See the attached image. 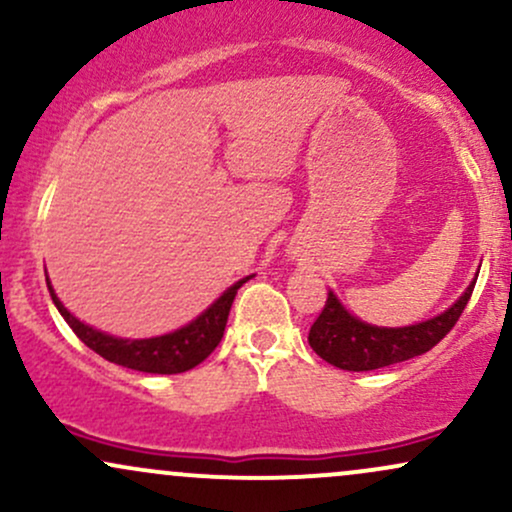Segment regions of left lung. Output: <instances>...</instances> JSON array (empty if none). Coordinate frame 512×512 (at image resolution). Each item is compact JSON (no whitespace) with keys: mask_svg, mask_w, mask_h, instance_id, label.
I'll use <instances>...</instances> for the list:
<instances>
[{"mask_svg":"<svg viewBox=\"0 0 512 512\" xmlns=\"http://www.w3.org/2000/svg\"><path fill=\"white\" fill-rule=\"evenodd\" d=\"M474 284L467 286L460 301L431 320L409 327H375L346 313L344 305L330 291L322 313L317 315L308 334V342L320 358L342 370H375L392 363L426 354L448 334L460 320L462 310L472 298Z\"/></svg>","mask_w":512,"mask_h":512,"instance_id":"left-lung-1","label":"left lung"}]
</instances>
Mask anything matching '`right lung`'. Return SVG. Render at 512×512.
I'll use <instances>...</instances> for the list:
<instances>
[{
    "label": "right lung",
    "mask_w": 512,
    "mask_h": 512,
    "mask_svg": "<svg viewBox=\"0 0 512 512\" xmlns=\"http://www.w3.org/2000/svg\"><path fill=\"white\" fill-rule=\"evenodd\" d=\"M248 281L245 279L236 281L228 291H223L219 301H214L204 310L197 320H192L190 325L180 327V330L163 334V337H151V339H120L110 337V334L93 330V327L84 325L81 320L69 313L67 308L60 303V298L52 291L50 281L48 289L52 296V303L57 305L67 325L72 327L76 337L84 342L88 349L96 351L98 356H103L105 361L117 363V366H125L132 370H142V373H158V375H173V373H185V370L199 366V363L207 358L211 351L216 349L226 330L228 313H231L233 298L240 286Z\"/></svg>",
    "instance_id": "obj_1"
}]
</instances>
